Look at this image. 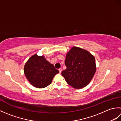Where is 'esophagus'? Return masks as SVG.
Listing matches in <instances>:
<instances>
[{
  "instance_id": "1",
  "label": "esophagus",
  "mask_w": 121,
  "mask_h": 121,
  "mask_svg": "<svg viewBox=\"0 0 121 121\" xmlns=\"http://www.w3.org/2000/svg\"><path fill=\"white\" fill-rule=\"evenodd\" d=\"M62 69H61V68H59V73H61V72H62Z\"/></svg>"
}]
</instances>
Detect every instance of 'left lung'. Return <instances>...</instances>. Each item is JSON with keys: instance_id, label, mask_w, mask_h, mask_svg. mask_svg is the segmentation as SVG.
I'll list each match as a JSON object with an SVG mask.
<instances>
[{"instance_id": "1", "label": "left lung", "mask_w": 121, "mask_h": 121, "mask_svg": "<svg viewBox=\"0 0 121 121\" xmlns=\"http://www.w3.org/2000/svg\"><path fill=\"white\" fill-rule=\"evenodd\" d=\"M65 70L61 74L67 83L76 89L85 87L96 72L94 56L88 51L73 47L66 56Z\"/></svg>"}]
</instances>
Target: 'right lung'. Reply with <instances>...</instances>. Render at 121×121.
I'll return each instance as SVG.
<instances>
[{
    "label": "right lung",
    "instance_id": "obj_1",
    "mask_svg": "<svg viewBox=\"0 0 121 121\" xmlns=\"http://www.w3.org/2000/svg\"><path fill=\"white\" fill-rule=\"evenodd\" d=\"M25 76L33 86L44 88L50 84L54 76L59 73L52 64L43 56L37 55L31 56L24 66Z\"/></svg>",
    "mask_w": 121,
    "mask_h": 121
}]
</instances>
